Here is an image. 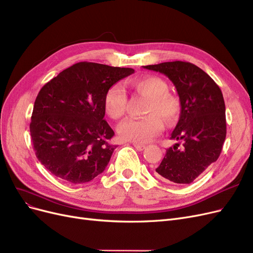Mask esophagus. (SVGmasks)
<instances>
[{
    "instance_id": "1",
    "label": "esophagus",
    "mask_w": 253,
    "mask_h": 253,
    "mask_svg": "<svg viewBox=\"0 0 253 253\" xmlns=\"http://www.w3.org/2000/svg\"><path fill=\"white\" fill-rule=\"evenodd\" d=\"M133 145H134V147H135L137 151H143L145 149V145H143V144H139V143H135L134 142Z\"/></svg>"
}]
</instances>
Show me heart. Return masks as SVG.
<instances>
[{
    "label": "heart",
    "instance_id": "1",
    "mask_svg": "<svg viewBox=\"0 0 253 253\" xmlns=\"http://www.w3.org/2000/svg\"><path fill=\"white\" fill-rule=\"evenodd\" d=\"M130 86L140 96L147 98L142 118H127L117 128L119 136L127 141L145 143L158 135L162 128V120L167 125L175 124L180 116L182 103L179 96L169 92V84L162 77L149 75L136 78ZM127 96L119 84L111 85L104 94L103 107L113 119L125 115Z\"/></svg>",
    "mask_w": 253,
    "mask_h": 253
}]
</instances>
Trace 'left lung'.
<instances>
[{
    "label": "left lung",
    "mask_w": 253,
    "mask_h": 253,
    "mask_svg": "<svg viewBox=\"0 0 253 253\" xmlns=\"http://www.w3.org/2000/svg\"><path fill=\"white\" fill-rule=\"evenodd\" d=\"M167 75L175 84L182 110L170 139L179 142L167 150L156 169L161 180L189 184L215 162L226 138L223 94L202 69L187 62L143 66Z\"/></svg>",
    "instance_id": "1"
}]
</instances>
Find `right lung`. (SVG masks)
<instances>
[{"instance_id":"add662e5","label":"right lung","mask_w":253,"mask_h":253,"mask_svg":"<svg viewBox=\"0 0 253 253\" xmlns=\"http://www.w3.org/2000/svg\"><path fill=\"white\" fill-rule=\"evenodd\" d=\"M132 68L81 62L52 78L34 101L30 135L39 161L57 179L72 184L93 180L116 149L104 120V94L133 74Z\"/></svg>"}]
</instances>
